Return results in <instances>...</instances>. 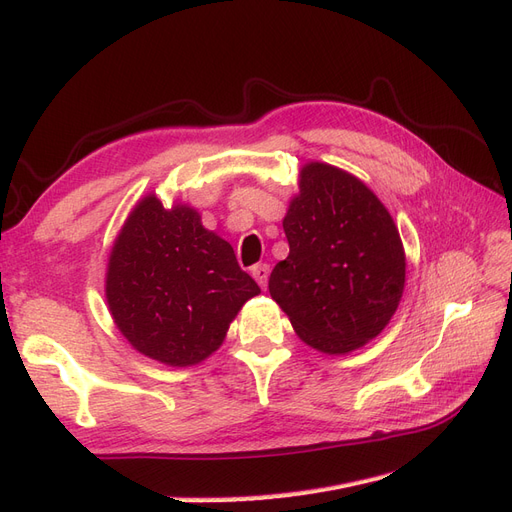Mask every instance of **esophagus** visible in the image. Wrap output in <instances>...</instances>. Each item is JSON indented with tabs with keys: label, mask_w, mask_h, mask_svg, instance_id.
<instances>
[{
	"label": "esophagus",
	"mask_w": 512,
	"mask_h": 512,
	"mask_svg": "<svg viewBox=\"0 0 512 512\" xmlns=\"http://www.w3.org/2000/svg\"><path fill=\"white\" fill-rule=\"evenodd\" d=\"M252 277L260 284V288H267V280H269V265L260 262V265L252 267Z\"/></svg>",
	"instance_id": "1"
}]
</instances>
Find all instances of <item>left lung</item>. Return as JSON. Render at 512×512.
Instances as JSON below:
<instances>
[{
  "label": "left lung",
  "mask_w": 512,
  "mask_h": 512,
  "mask_svg": "<svg viewBox=\"0 0 512 512\" xmlns=\"http://www.w3.org/2000/svg\"><path fill=\"white\" fill-rule=\"evenodd\" d=\"M282 224L290 254L269 292L303 342L346 354L380 335L404 294L406 254L378 196L342 168L309 162Z\"/></svg>",
  "instance_id": "1"
}]
</instances>
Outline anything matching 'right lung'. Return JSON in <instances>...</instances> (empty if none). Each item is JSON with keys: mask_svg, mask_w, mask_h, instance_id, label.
<instances>
[{"mask_svg": "<svg viewBox=\"0 0 512 512\" xmlns=\"http://www.w3.org/2000/svg\"><path fill=\"white\" fill-rule=\"evenodd\" d=\"M258 292L232 245L196 209H166L156 194L138 200L108 256L106 303L117 329L134 350L170 367L218 350Z\"/></svg>", "mask_w": 512, "mask_h": 512, "instance_id": "obj_1", "label": "right lung"}]
</instances>
